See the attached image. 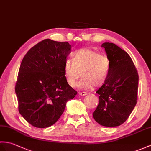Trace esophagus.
I'll return each instance as SVG.
<instances>
[{
  "instance_id": "1",
  "label": "esophagus",
  "mask_w": 151,
  "mask_h": 151,
  "mask_svg": "<svg viewBox=\"0 0 151 151\" xmlns=\"http://www.w3.org/2000/svg\"><path fill=\"white\" fill-rule=\"evenodd\" d=\"M87 93L86 92H79V95L80 96H86L87 95Z\"/></svg>"
}]
</instances>
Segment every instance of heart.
<instances>
[{
  "mask_svg": "<svg viewBox=\"0 0 151 151\" xmlns=\"http://www.w3.org/2000/svg\"><path fill=\"white\" fill-rule=\"evenodd\" d=\"M72 62H66L64 68L69 86H75L80 76L82 78L78 83L80 89H90L93 86L100 87L106 82L110 67V60L106 56L91 49H80L73 55Z\"/></svg>",
  "mask_w": 151,
  "mask_h": 151,
  "instance_id": "obj_1",
  "label": "heart"
}]
</instances>
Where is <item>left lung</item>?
<instances>
[{"mask_svg": "<svg viewBox=\"0 0 151 151\" xmlns=\"http://www.w3.org/2000/svg\"><path fill=\"white\" fill-rule=\"evenodd\" d=\"M110 60L106 82L97 91L99 103L93 118L105 127L124 124L137 102L138 74L130 56L113 43L101 44Z\"/></svg>", "mask_w": 151, "mask_h": 151, "instance_id": "left-lung-1", "label": "left lung"}]
</instances>
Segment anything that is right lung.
<instances>
[{
    "mask_svg": "<svg viewBox=\"0 0 151 151\" xmlns=\"http://www.w3.org/2000/svg\"><path fill=\"white\" fill-rule=\"evenodd\" d=\"M71 49L68 42L45 39L31 47L22 59L15 93L20 114L34 127L45 128L55 124L67 101L76 95L64 72Z\"/></svg>",
    "mask_w": 151,
    "mask_h": 151,
    "instance_id": "1",
    "label": "right lung"
}]
</instances>
